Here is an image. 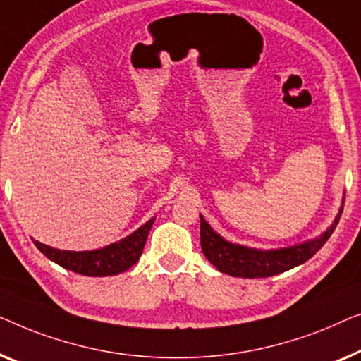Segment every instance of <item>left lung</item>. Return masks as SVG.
Wrapping results in <instances>:
<instances>
[{
	"instance_id": "8db88e82",
	"label": "left lung",
	"mask_w": 361,
	"mask_h": 361,
	"mask_svg": "<svg viewBox=\"0 0 361 361\" xmlns=\"http://www.w3.org/2000/svg\"><path fill=\"white\" fill-rule=\"evenodd\" d=\"M343 201L334 222L321 235L289 247L270 248V250L229 242L212 229L209 222L200 214L202 253L221 273L237 278H267L288 271L307 262L321 250V247L332 235L335 226L338 224L340 214L343 211Z\"/></svg>"
}]
</instances>
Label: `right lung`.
<instances>
[{"label":"right lung","mask_w":361,"mask_h":361,"mask_svg":"<svg viewBox=\"0 0 361 361\" xmlns=\"http://www.w3.org/2000/svg\"><path fill=\"white\" fill-rule=\"evenodd\" d=\"M154 221L155 217H152L144 226H140L139 229L129 233L128 237L121 238L119 242H114L103 248H96V250H59V248L49 247L45 243L34 240V238L32 240L34 245L49 260L67 268L70 271L80 273V275L85 276H113L135 265L142 255V250H144Z\"/></svg>","instance_id":"1"}]
</instances>
